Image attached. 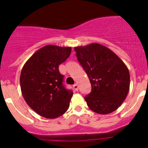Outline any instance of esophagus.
I'll return each instance as SVG.
<instances>
[{
  "instance_id": "obj_1",
  "label": "esophagus",
  "mask_w": 148,
  "mask_h": 148,
  "mask_svg": "<svg viewBox=\"0 0 148 148\" xmlns=\"http://www.w3.org/2000/svg\"><path fill=\"white\" fill-rule=\"evenodd\" d=\"M73 87H74V89H75V90H78L79 89V86H78V84H75L73 85Z\"/></svg>"
}]
</instances>
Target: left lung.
I'll return each instance as SVG.
<instances>
[{
  "label": "left lung",
  "mask_w": 148,
  "mask_h": 148,
  "mask_svg": "<svg viewBox=\"0 0 148 148\" xmlns=\"http://www.w3.org/2000/svg\"><path fill=\"white\" fill-rule=\"evenodd\" d=\"M74 51L92 85V92L84 97L88 107L100 114L115 111L130 90L127 66L112 51L97 43L77 46Z\"/></svg>",
  "instance_id": "left-lung-1"
}]
</instances>
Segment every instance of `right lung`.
<instances>
[{
	"label": "right lung",
	"instance_id": "obj_1",
	"mask_svg": "<svg viewBox=\"0 0 148 148\" xmlns=\"http://www.w3.org/2000/svg\"><path fill=\"white\" fill-rule=\"evenodd\" d=\"M71 51V47L46 45L36 51L22 68V95L28 105L41 117L56 118L69 107L73 92L63 85L64 76L59 66Z\"/></svg>",
	"mask_w": 148,
	"mask_h": 148
}]
</instances>
